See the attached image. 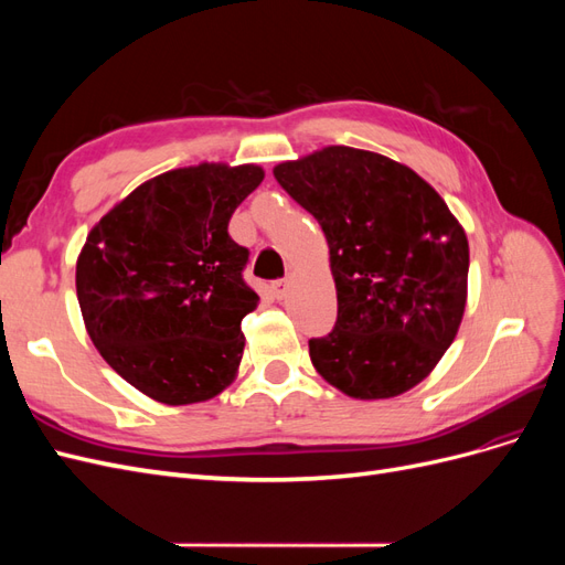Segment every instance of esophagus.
I'll return each instance as SVG.
<instances>
[{
	"instance_id": "1",
	"label": "esophagus",
	"mask_w": 565,
	"mask_h": 565,
	"mask_svg": "<svg viewBox=\"0 0 565 565\" xmlns=\"http://www.w3.org/2000/svg\"><path fill=\"white\" fill-rule=\"evenodd\" d=\"M270 289H273V297H276L278 301L285 299V292H287V280H273L270 282Z\"/></svg>"
}]
</instances>
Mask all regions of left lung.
Listing matches in <instances>:
<instances>
[{"instance_id":"1","label":"left lung","mask_w":565,"mask_h":565,"mask_svg":"<svg viewBox=\"0 0 565 565\" xmlns=\"http://www.w3.org/2000/svg\"><path fill=\"white\" fill-rule=\"evenodd\" d=\"M273 177L328 237L337 322L309 339L316 370L351 398H393L429 374L465 316L469 243L413 169L330 146Z\"/></svg>"}]
</instances>
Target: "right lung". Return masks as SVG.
<instances>
[{
  "instance_id": "add662e5",
  "label": "right lung",
  "mask_w": 565,
  "mask_h": 565,
  "mask_svg": "<svg viewBox=\"0 0 565 565\" xmlns=\"http://www.w3.org/2000/svg\"><path fill=\"white\" fill-rule=\"evenodd\" d=\"M264 172L200 164L160 174L110 210L77 259L84 324L106 363L146 396L200 403L241 365L249 249L228 221Z\"/></svg>"
}]
</instances>
